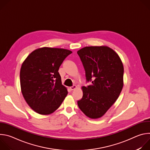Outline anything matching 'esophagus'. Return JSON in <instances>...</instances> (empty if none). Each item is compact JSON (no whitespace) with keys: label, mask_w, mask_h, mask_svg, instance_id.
Masks as SVG:
<instances>
[{"label":"esophagus","mask_w":150,"mask_h":150,"mask_svg":"<svg viewBox=\"0 0 150 150\" xmlns=\"http://www.w3.org/2000/svg\"><path fill=\"white\" fill-rule=\"evenodd\" d=\"M75 88H76V86L75 85H74L73 86H72V87H70V89H71V90H75Z\"/></svg>","instance_id":"esophagus-1"}]
</instances>
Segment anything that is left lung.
Returning <instances> with one entry per match:
<instances>
[{"label":"left lung","mask_w":150,"mask_h":150,"mask_svg":"<svg viewBox=\"0 0 150 150\" xmlns=\"http://www.w3.org/2000/svg\"><path fill=\"white\" fill-rule=\"evenodd\" d=\"M82 63L87 82L82 98L78 101L81 110L91 119L103 116L119 97L123 85V66L118 54L107 46L83 47L77 52Z\"/></svg>","instance_id":"8db88e82"}]
</instances>
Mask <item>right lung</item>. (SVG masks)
<instances>
[{
  "label": "right lung",
  "instance_id": "obj_1",
  "mask_svg": "<svg viewBox=\"0 0 150 150\" xmlns=\"http://www.w3.org/2000/svg\"><path fill=\"white\" fill-rule=\"evenodd\" d=\"M72 52L63 49L42 47L31 53L20 71L21 88L30 108L41 115L57 109L68 94L58 72Z\"/></svg>",
  "mask_w": 150,
  "mask_h": 150
}]
</instances>
